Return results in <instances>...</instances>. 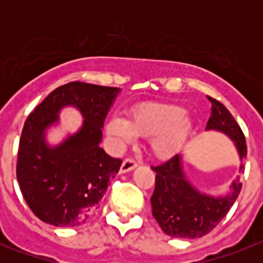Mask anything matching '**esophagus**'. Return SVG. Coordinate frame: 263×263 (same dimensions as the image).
Masks as SVG:
<instances>
[{
  "label": "esophagus",
  "instance_id": "obj_1",
  "mask_svg": "<svg viewBox=\"0 0 263 263\" xmlns=\"http://www.w3.org/2000/svg\"><path fill=\"white\" fill-rule=\"evenodd\" d=\"M138 166V162L135 160H132V158H127V160H124V162L121 164V168H120V173H127L132 169H135Z\"/></svg>",
  "mask_w": 263,
  "mask_h": 263
}]
</instances>
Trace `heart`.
Listing matches in <instances>:
<instances>
[{"label":"heart","instance_id":"1","mask_svg":"<svg viewBox=\"0 0 263 263\" xmlns=\"http://www.w3.org/2000/svg\"><path fill=\"white\" fill-rule=\"evenodd\" d=\"M185 115V109L173 103H143L132 109L128 120H109L106 132L120 144L129 143L135 136L153 138V156L166 161L183 150L194 132V124Z\"/></svg>","mask_w":263,"mask_h":263}]
</instances>
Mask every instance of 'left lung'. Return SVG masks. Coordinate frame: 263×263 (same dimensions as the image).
<instances>
[{
	"label": "left lung",
	"instance_id": "1",
	"mask_svg": "<svg viewBox=\"0 0 263 263\" xmlns=\"http://www.w3.org/2000/svg\"><path fill=\"white\" fill-rule=\"evenodd\" d=\"M212 102V116L206 131H217L232 140L239 154L243 172V160L247 146L239 124L221 102L208 97ZM156 175V188L152 195L153 216L166 235L180 239H196L216 228L240 194V177L236 176L224 195L200 192L188 180L183 165V154L158 166H152Z\"/></svg>",
	"mask_w": 263,
	"mask_h": 263
}]
</instances>
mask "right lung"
Listing matches in <instances>:
<instances>
[{"mask_svg": "<svg viewBox=\"0 0 263 263\" xmlns=\"http://www.w3.org/2000/svg\"><path fill=\"white\" fill-rule=\"evenodd\" d=\"M120 91L72 82L51 91L27 117L16 175L27 204L43 222L76 227L98 208L109 180L121 166V160L99 146L103 123ZM64 107L79 110L84 123L60 144L50 145L47 131L58 125Z\"/></svg>", "mask_w": 263, "mask_h": 263, "instance_id": "obj_1", "label": "right lung"}]
</instances>
